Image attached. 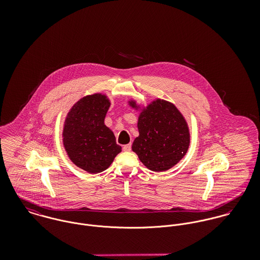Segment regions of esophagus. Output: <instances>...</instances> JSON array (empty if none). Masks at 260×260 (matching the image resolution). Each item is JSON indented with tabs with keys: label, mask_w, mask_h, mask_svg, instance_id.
I'll list each match as a JSON object with an SVG mask.
<instances>
[{
	"label": "esophagus",
	"mask_w": 260,
	"mask_h": 260,
	"mask_svg": "<svg viewBox=\"0 0 260 260\" xmlns=\"http://www.w3.org/2000/svg\"><path fill=\"white\" fill-rule=\"evenodd\" d=\"M123 150L128 152V151H131V144H127V145H124L123 146Z\"/></svg>",
	"instance_id": "34e87169"
}]
</instances>
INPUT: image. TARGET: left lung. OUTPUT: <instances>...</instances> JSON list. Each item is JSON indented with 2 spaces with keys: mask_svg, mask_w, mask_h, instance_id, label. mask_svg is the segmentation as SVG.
Returning a JSON list of instances; mask_svg holds the SVG:
<instances>
[{
  "mask_svg": "<svg viewBox=\"0 0 260 260\" xmlns=\"http://www.w3.org/2000/svg\"><path fill=\"white\" fill-rule=\"evenodd\" d=\"M138 109L135 101H129ZM139 136L132 150L152 171L162 172L176 165L187 153L190 133L183 115L168 101L157 99L144 108L138 117Z\"/></svg>",
  "mask_w": 260,
  "mask_h": 260,
  "instance_id": "obj_1",
  "label": "left lung"
}]
</instances>
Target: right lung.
Segmentation results:
<instances>
[{
  "mask_svg": "<svg viewBox=\"0 0 260 260\" xmlns=\"http://www.w3.org/2000/svg\"><path fill=\"white\" fill-rule=\"evenodd\" d=\"M109 107L107 96L88 95L75 103L65 120V150L76 166L91 174L106 170L122 149L104 123Z\"/></svg>",
  "mask_w": 260,
  "mask_h": 260,
  "instance_id": "obj_1",
  "label": "right lung"
}]
</instances>
